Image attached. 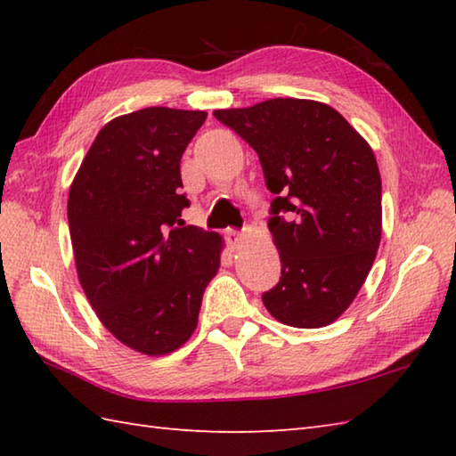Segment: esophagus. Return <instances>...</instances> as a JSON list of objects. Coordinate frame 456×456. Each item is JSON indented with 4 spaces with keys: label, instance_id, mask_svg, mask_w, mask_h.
I'll return each mask as SVG.
<instances>
[{
    "label": "esophagus",
    "instance_id": "obj_1",
    "mask_svg": "<svg viewBox=\"0 0 456 456\" xmlns=\"http://www.w3.org/2000/svg\"><path fill=\"white\" fill-rule=\"evenodd\" d=\"M227 243L231 245V248H239L240 245H243V233H239V231H233V229H229L227 231Z\"/></svg>",
    "mask_w": 456,
    "mask_h": 456
}]
</instances>
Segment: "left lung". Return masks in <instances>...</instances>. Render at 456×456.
I'll use <instances>...</instances> for the list:
<instances>
[{"label": "left lung", "instance_id": "1", "mask_svg": "<svg viewBox=\"0 0 456 456\" xmlns=\"http://www.w3.org/2000/svg\"><path fill=\"white\" fill-rule=\"evenodd\" d=\"M213 115L258 154L276 193L268 223L282 278L263 294L280 323L317 329L353 304L382 237V180L370 144L337 110L274 98ZM280 212L293 216L288 222Z\"/></svg>", "mask_w": 456, "mask_h": 456}]
</instances>
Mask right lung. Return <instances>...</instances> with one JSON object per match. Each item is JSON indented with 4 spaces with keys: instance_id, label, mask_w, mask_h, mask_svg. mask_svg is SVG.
<instances>
[{
    "instance_id": "right-lung-1",
    "label": "right lung",
    "mask_w": 456,
    "mask_h": 456,
    "mask_svg": "<svg viewBox=\"0 0 456 456\" xmlns=\"http://www.w3.org/2000/svg\"><path fill=\"white\" fill-rule=\"evenodd\" d=\"M206 111L144 108L103 125L68 193L82 289L105 329L149 356L176 351L198 327L223 237L182 225L180 159Z\"/></svg>"
}]
</instances>
